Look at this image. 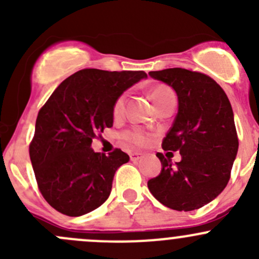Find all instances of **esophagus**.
I'll return each instance as SVG.
<instances>
[{
  "label": "esophagus",
  "instance_id": "esophagus-1",
  "mask_svg": "<svg viewBox=\"0 0 259 259\" xmlns=\"http://www.w3.org/2000/svg\"><path fill=\"white\" fill-rule=\"evenodd\" d=\"M142 155H143V154L142 153H138V151H133V153L129 154L130 160H133V161H135V160H138V159H140V158H142Z\"/></svg>",
  "mask_w": 259,
  "mask_h": 259
}]
</instances>
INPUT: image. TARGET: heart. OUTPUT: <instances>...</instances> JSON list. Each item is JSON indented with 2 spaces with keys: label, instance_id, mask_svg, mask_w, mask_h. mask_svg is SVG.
Instances as JSON below:
<instances>
[{
  "label": "heart",
  "instance_id": "1",
  "mask_svg": "<svg viewBox=\"0 0 259 259\" xmlns=\"http://www.w3.org/2000/svg\"><path fill=\"white\" fill-rule=\"evenodd\" d=\"M151 98H153L154 103L158 106L160 105L161 103L168 100V99L176 98V96H174V93L171 91V89H169L168 86L158 85L151 90ZM125 100H126V95H125V94H121V95L115 100L113 108V114L115 117H119L120 115L122 114V111H124ZM120 137H121V139L124 140V142L135 146H144L146 143L149 142V139H150L149 134H146L144 130L138 129V127L125 130L124 133H121Z\"/></svg>",
  "mask_w": 259,
  "mask_h": 259
}]
</instances>
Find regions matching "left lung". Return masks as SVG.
<instances>
[{"label":"left lung","instance_id":"1","mask_svg":"<svg viewBox=\"0 0 259 259\" xmlns=\"http://www.w3.org/2000/svg\"><path fill=\"white\" fill-rule=\"evenodd\" d=\"M178 95V114L163 139L165 151H179L173 165L161 153V171L148 182L151 194L174 210H194L218 197L228 184L238 151L233 110L223 89L208 75L174 67L149 72Z\"/></svg>","mask_w":259,"mask_h":259}]
</instances>
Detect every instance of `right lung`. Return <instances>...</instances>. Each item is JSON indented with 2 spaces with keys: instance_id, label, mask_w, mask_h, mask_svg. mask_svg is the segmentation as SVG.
Wrapping results in <instances>:
<instances>
[{
  "instance_id": "right-lung-1",
  "label": "right lung",
  "mask_w": 259,
  "mask_h": 259,
  "mask_svg": "<svg viewBox=\"0 0 259 259\" xmlns=\"http://www.w3.org/2000/svg\"><path fill=\"white\" fill-rule=\"evenodd\" d=\"M145 77L144 71L80 70L40 109L30 159L41 194L57 211L79 217L109 198L115 171L129 155L120 149L95 153L91 143L113 126L115 100Z\"/></svg>"
}]
</instances>
